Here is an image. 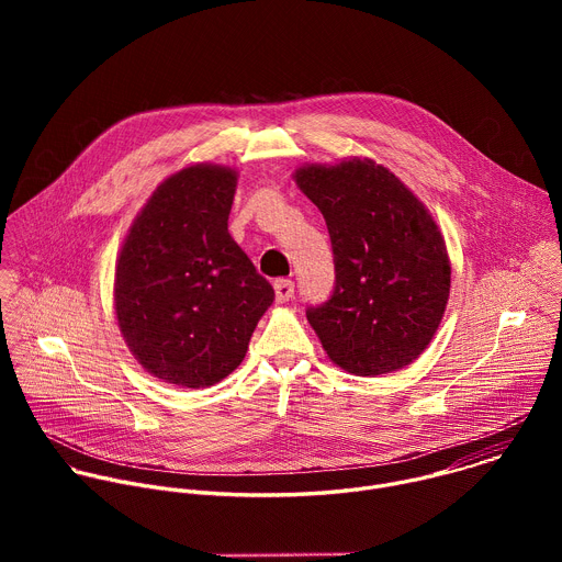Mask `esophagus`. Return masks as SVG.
<instances>
[{
  "label": "esophagus",
  "mask_w": 562,
  "mask_h": 562,
  "mask_svg": "<svg viewBox=\"0 0 562 562\" xmlns=\"http://www.w3.org/2000/svg\"><path fill=\"white\" fill-rule=\"evenodd\" d=\"M273 289H276V300L278 302H289L293 297V282L291 280L280 278V280L273 282Z\"/></svg>",
  "instance_id": "1"
}]
</instances>
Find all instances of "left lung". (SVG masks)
<instances>
[{"mask_svg":"<svg viewBox=\"0 0 562 562\" xmlns=\"http://www.w3.org/2000/svg\"><path fill=\"white\" fill-rule=\"evenodd\" d=\"M293 180L323 213L334 247V295L306 311L323 349L353 375L405 369L434 340L451 286L429 209L369 157L304 165Z\"/></svg>","mask_w":562,"mask_h":562,"instance_id":"obj_1","label":"left lung"}]
</instances>
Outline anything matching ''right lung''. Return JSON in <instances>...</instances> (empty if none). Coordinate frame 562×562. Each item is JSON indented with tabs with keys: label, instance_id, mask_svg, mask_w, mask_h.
Here are the masks:
<instances>
[{
	"label": "right lung",
	"instance_id": "add662e5",
	"mask_svg": "<svg viewBox=\"0 0 562 562\" xmlns=\"http://www.w3.org/2000/svg\"><path fill=\"white\" fill-rule=\"evenodd\" d=\"M235 187L231 167H184L153 191L122 243L117 327L162 382L204 389L226 378L276 297L228 233Z\"/></svg>",
	"mask_w": 562,
	"mask_h": 562
}]
</instances>
